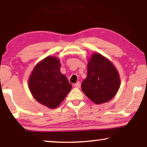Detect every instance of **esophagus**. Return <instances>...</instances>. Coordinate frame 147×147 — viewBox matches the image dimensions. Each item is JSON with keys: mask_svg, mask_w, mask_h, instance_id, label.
<instances>
[{"mask_svg": "<svg viewBox=\"0 0 147 147\" xmlns=\"http://www.w3.org/2000/svg\"><path fill=\"white\" fill-rule=\"evenodd\" d=\"M80 86H81V83H80V82H76V83L74 85V86L75 87V88H80Z\"/></svg>", "mask_w": 147, "mask_h": 147, "instance_id": "1", "label": "esophagus"}]
</instances>
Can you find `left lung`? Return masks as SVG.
Returning <instances> with one entry per match:
<instances>
[{
  "label": "left lung",
  "instance_id": "obj_1",
  "mask_svg": "<svg viewBox=\"0 0 147 147\" xmlns=\"http://www.w3.org/2000/svg\"><path fill=\"white\" fill-rule=\"evenodd\" d=\"M84 94L100 104L113 98L120 87V78L115 66L98 53L92 54L88 64V76L82 83Z\"/></svg>",
  "mask_w": 147,
  "mask_h": 147
}]
</instances>
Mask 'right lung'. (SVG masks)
<instances>
[{
	"instance_id": "right-lung-1",
	"label": "right lung",
	"mask_w": 147,
	"mask_h": 147,
	"mask_svg": "<svg viewBox=\"0 0 147 147\" xmlns=\"http://www.w3.org/2000/svg\"><path fill=\"white\" fill-rule=\"evenodd\" d=\"M28 86L32 96L51 109L58 107L64 100L72 86L60 72V61L48 56L36 65L30 76Z\"/></svg>"
}]
</instances>
